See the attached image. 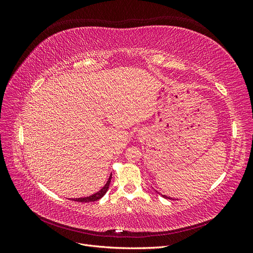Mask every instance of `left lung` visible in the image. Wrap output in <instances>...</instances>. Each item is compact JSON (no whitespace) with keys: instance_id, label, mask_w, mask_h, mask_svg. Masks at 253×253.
<instances>
[{"instance_id":"left-lung-1","label":"left lung","mask_w":253,"mask_h":253,"mask_svg":"<svg viewBox=\"0 0 253 253\" xmlns=\"http://www.w3.org/2000/svg\"><path fill=\"white\" fill-rule=\"evenodd\" d=\"M163 197H165V198H169V200H172V198H170V197H168V196H165V195H163ZM174 200V198H173Z\"/></svg>"}]
</instances>
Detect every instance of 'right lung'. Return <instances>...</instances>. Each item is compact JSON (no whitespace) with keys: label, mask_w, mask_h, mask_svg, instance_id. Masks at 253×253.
<instances>
[{"label":"right lung","mask_w":253,"mask_h":253,"mask_svg":"<svg viewBox=\"0 0 253 253\" xmlns=\"http://www.w3.org/2000/svg\"><path fill=\"white\" fill-rule=\"evenodd\" d=\"M111 178H112V175L110 176L108 182L105 183V186L100 191H99V192L95 193L94 195L87 196V197H82V198H74L73 201L79 202V203H89V202H96L98 200H100V198L106 193V191H108V189H109V186H110V183H111Z\"/></svg>","instance_id":"obj_1"}]
</instances>
